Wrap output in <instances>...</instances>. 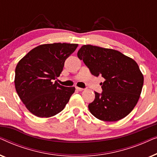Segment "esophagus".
<instances>
[{
  "instance_id": "34e87169",
  "label": "esophagus",
  "mask_w": 157,
  "mask_h": 157,
  "mask_svg": "<svg viewBox=\"0 0 157 157\" xmlns=\"http://www.w3.org/2000/svg\"><path fill=\"white\" fill-rule=\"evenodd\" d=\"M76 89L78 91H81L83 90V89H82V88H79V87H76Z\"/></svg>"
}]
</instances>
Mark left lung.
<instances>
[{"label":"left lung","instance_id":"obj_1","mask_svg":"<svg viewBox=\"0 0 157 157\" xmlns=\"http://www.w3.org/2000/svg\"><path fill=\"white\" fill-rule=\"evenodd\" d=\"M91 74L101 76V94L95 92V99L89 104L92 114L104 121H117L126 117L138 102L144 76L138 64L131 58L113 49L83 45L77 53Z\"/></svg>","mask_w":157,"mask_h":157}]
</instances>
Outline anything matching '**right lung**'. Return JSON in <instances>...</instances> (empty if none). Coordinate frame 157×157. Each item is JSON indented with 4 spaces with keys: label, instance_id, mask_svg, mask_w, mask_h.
<instances>
[{
    "label": "right lung",
    "instance_id": "obj_1",
    "mask_svg": "<svg viewBox=\"0 0 157 157\" xmlns=\"http://www.w3.org/2000/svg\"><path fill=\"white\" fill-rule=\"evenodd\" d=\"M78 44L55 43L40 45L29 51L17 64L15 87L30 112L48 118L63 110L75 87H66L53 80L62 72L64 62Z\"/></svg>",
    "mask_w": 157,
    "mask_h": 157
}]
</instances>
